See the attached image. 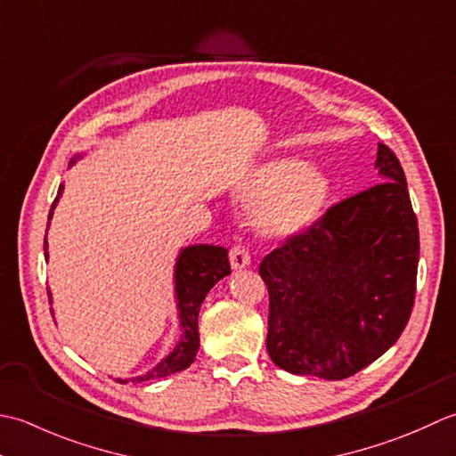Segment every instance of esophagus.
<instances>
[{
    "mask_svg": "<svg viewBox=\"0 0 456 456\" xmlns=\"http://www.w3.org/2000/svg\"><path fill=\"white\" fill-rule=\"evenodd\" d=\"M230 264L234 269H241V267L249 265L248 248L244 244H240V241H236V244L230 248Z\"/></svg>",
    "mask_w": 456,
    "mask_h": 456,
    "instance_id": "34e87169",
    "label": "esophagus"
}]
</instances>
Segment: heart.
I'll list each match as a JSON object with an SVG mask.
<instances>
[{
  "label": "heart",
  "mask_w": 456,
  "mask_h": 456,
  "mask_svg": "<svg viewBox=\"0 0 456 456\" xmlns=\"http://www.w3.org/2000/svg\"><path fill=\"white\" fill-rule=\"evenodd\" d=\"M330 184L306 171L299 159L273 161L257 169L241 187V199L257 204L256 220L269 234H293L321 216Z\"/></svg>",
  "instance_id": "obj_1"
}]
</instances>
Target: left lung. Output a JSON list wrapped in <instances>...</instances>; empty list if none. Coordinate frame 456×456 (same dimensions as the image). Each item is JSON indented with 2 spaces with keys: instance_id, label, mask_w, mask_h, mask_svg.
Wrapping results in <instances>:
<instances>
[{
  "instance_id": "8db88e82",
  "label": "left lung",
  "mask_w": 456,
  "mask_h": 456,
  "mask_svg": "<svg viewBox=\"0 0 456 456\" xmlns=\"http://www.w3.org/2000/svg\"><path fill=\"white\" fill-rule=\"evenodd\" d=\"M382 183L334 202L259 264L267 352L299 376L345 379L378 360L411 317L419 228L395 153L378 143Z\"/></svg>"
}]
</instances>
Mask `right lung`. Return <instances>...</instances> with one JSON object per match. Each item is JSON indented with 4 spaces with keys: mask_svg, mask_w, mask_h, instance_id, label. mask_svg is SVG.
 Instances as JSON below:
<instances>
[{
    "mask_svg": "<svg viewBox=\"0 0 456 456\" xmlns=\"http://www.w3.org/2000/svg\"><path fill=\"white\" fill-rule=\"evenodd\" d=\"M64 191V184L59 187L57 199L53 200V207L49 210V220L53 218V210L57 207L61 194ZM46 230H49V222H46ZM45 256H46V240H45ZM49 257V256H46ZM230 273V262H228V249L218 246H191L183 249V254L176 262L175 269V281H176V299H179L181 309V324L184 329L183 340L176 345V348L167 356L161 364H157L150 374L139 376L132 382H143V379H157L165 378L175 371H181L189 368L194 356L199 352V311L207 293L215 287L216 281ZM51 301V291L46 289ZM53 313V309H51ZM119 384H127V379H118Z\"/></svg>",
    "mask_w": 456,
    "mask_h": 456,
    "instance_id": "1",
    "label": "right lung"
}]
</instances>
